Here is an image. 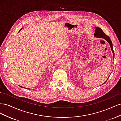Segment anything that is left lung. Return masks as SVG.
Wrapping results in <instances>:
<instances>
[{
    "mask_svg": "<svg viewBox=\"0 0 121 121\" xmlns=\"http://www.w3.org/2000/svg\"><path fill=\"white\" fill-rule=\"evenodd\" d=\"M95 28H96V30H95V31L94 36L96 37L104 38L105 40H107V41L109 43V45H110V46H111V49L112 50L113 54V57H114L115 53H114V51H113V48H112V42L110 38H109L108 35H106L103 32V31L102 30V29H100V28L96 27Z\"/></svg>",
    "mask_w": 121,
    "mask_h": 121,
    "instance_id": "obj_1",
    "label": "left lung"
}]
</instances>
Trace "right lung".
<instances>
[{
  "label": "right lung",
  "instance_id": "1",
  "mask_svg": "<svg viewBox=\"0 0 121 121\" xmlns=\"http://www.w3.org/2000/svg\"><path fill=\"white\" fill-rule=\"evenodd\" d=\"M21 30H22V29H20V31H21ZM20 87H23H23H22V86H20Z\"/></svg>",
  "mask_w": 121,
  "mask_h": 121
}]
</instances>
